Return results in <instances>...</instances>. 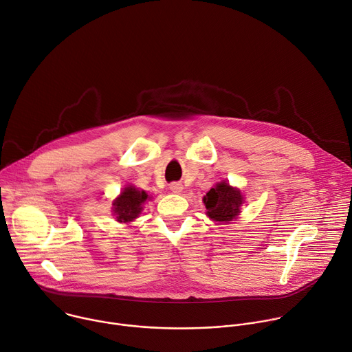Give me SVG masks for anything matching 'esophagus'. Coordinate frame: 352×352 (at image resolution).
Instances as JSON below:
<instances>
[{
  "label": "esophagus",
  "instance_id": "esophagus-1",
  "mask_svg": "<svg viewBox=\"0 0 352 352\" xmlns=\"http://www.w3.org/2000/svg\"><path fill=\"white\" fill-rule=\"evenodd\" d=\"M169 188H170V191H172V192L179 194V192H182V191H183V184H182V183H179V182H175V183H172V184L169 186Z\"/></svg>",
  "mask_w": 352,
  "mask_h": 352
}]
</instances>
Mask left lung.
<instances>
[{"label": "left lung", "mask_w": 352, "mask_h": 352, "mask_svg": "<svg viewBox=\"0 0 352 352\" xmlns=\"http://www.w3.org/2000/svg\"><path fill=\"white\" fill-rule=\"evenodd\" d=\"M241 191L221 182L214 188H210L204 197V204L208 209V216L216 221H231L239 213L242 205Z\"/></svg>", "instance_id": "left-lung-1"}]
</instances>
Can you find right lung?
<instances>
[{
    "label": "right lung",
    "instance_id": "add662e5",
    "mask_svg": "<svg viewBox=\"0 0 352 352\" xmlns=\"http://www.w3.org/2000/svg\"><path fill=\"white\" fill-rule=\"evenodd\" d=\"M147 198L148 195L144 191H139L132 186L126 187L113 204L117 220L121 223L135 220L142 212V205L146 202Z\"/></svg>",
    "mask_w": 352,
    "mask_h": 352
}]
</instances>
